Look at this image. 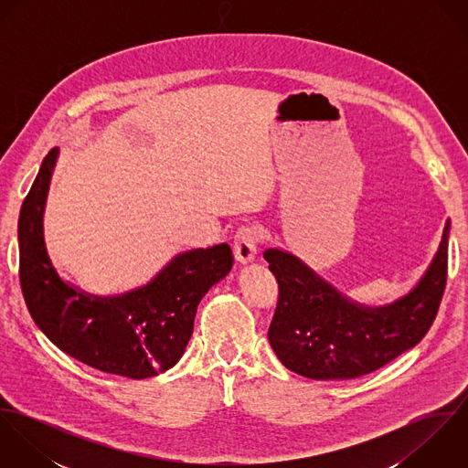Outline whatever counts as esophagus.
<instances>
[{
  "mask_svg": "<svg viewBox=\"0 0 468 468\" xmlns=\"http://www.w3.org/2000/svg\"><path fill=\"white\" fill-rule=\"evenodd\" d=\"M261 241V236L256 227L245 225L241 227L234 236V256L241 265H249L258 256V245Z\"/></svg>",
  "mask_w": 468,
  "mask_h": 468,
  "instance_id": "esophagus-1",
  "label": "esophagus"
}]
</instances>
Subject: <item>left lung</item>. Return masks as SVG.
Wrapping results in <instances>:
<instances>
[{
  "instance_id": "obj_1",
  "label": "left lung",
  "mask_w": 468,
  "mask_h": 468,
  "mask_svg": "<svg viewBox=\"0 0 468 468\" xmlns=\"http://www.w3.org/2000/svg\"><path fill=\"white\" fill-rule=\"evenodd\" d=\"M449 232L451 219L418 284L377 308L342 295L297 256L265 250L279 284L268 340L282 366L314 380H346L373 373L414 347L434 323L445 292Z\"/></svg>"
}]
</instances>
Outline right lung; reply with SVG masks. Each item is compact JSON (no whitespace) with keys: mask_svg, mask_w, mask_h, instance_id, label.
<instances>
[{"mask_svg":"<svg viewBox=\"0 0 468 468\" xmlns=\"http://www.w3.org/2000/svg\"><path fill=\"white\" fill-rule=\"evenodd\" d=\"M59 156L54 147L21 205L17 221L19 281L27 308L61 351L99 371L149 378L184 355L203 295L232 268L227 243L178 254L147 284L99 297L63 281L43 234V212Z\"/></svg>","mask_w":468,"mask_h":468,"instance_id":"obj_1","label":"right lung"}]
</instances>
